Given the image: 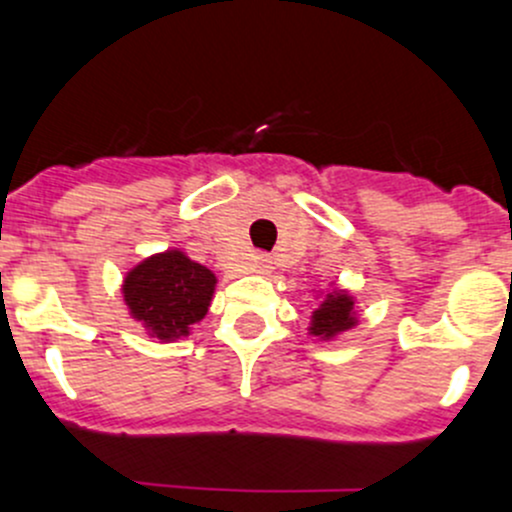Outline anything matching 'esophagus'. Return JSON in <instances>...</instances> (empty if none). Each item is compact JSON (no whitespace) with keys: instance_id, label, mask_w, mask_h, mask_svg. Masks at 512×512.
<instances>
[{"instance_id":"esophagus-1","label":"esophagus","mask_w":512,"mask_h":512,"mask_svg":"<svg viewBox=\"0 0 512 512\" xmlns=\"http://www.w3.org/2000/svg\"><path fill=\"white\" fill-rule=\"evenodd\" d=\"M252 270L260 272V275H267V272H270V260H267V257H255V265H252Z\"/></svg>"}]
</instances>
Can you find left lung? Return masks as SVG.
<instances>
[{
  "mask_svg": "<svg viewBox=\"0 0 512 512\" xmlns=\"http://www.w3.org/2000/svg\"><path fill=\"white\" fill-rule=\"evenodd\" d=\"M356 307L354 297L344 289H332L324 294L322 304L312 312V324H309V334L319 339H334L337 334L347 332L356 327Z\"/></svg>",
  "mask_w": 512,
  "mask_h": 512,
  "instance_id": "8db88e82",
  "label": "left lung"
}]
</instances>
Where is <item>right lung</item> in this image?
<instances>
[{"label":"right lung","mask_w":512,"mask_h":512,"mask_svg":"<svg viewBox=\"0 0 512 512\" xmlns=\"http://www.w3.org/2000/svg\"><path fill=\"white\" fill-rule=\"evenodd\" d=\"M215 275L180 250L146 257L123 280V299L136 322L160 342L188 337L208 314Z\"/></svg>","instance_id":"right-lung-1"}]
</instances>
